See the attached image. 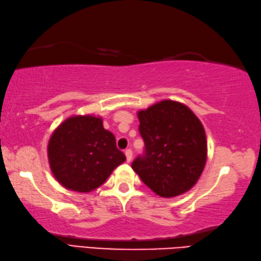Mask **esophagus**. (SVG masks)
<instances>
[{
  "label": "esophagus",
  "mask_w": 261,
  "mask_h": 261,
  "mask_svg": "<svg viewBox=\"0 0 261 261\" xmlns=\"http://www.w3.org/2000/svg\"><path fill=\"white\" fill-rule=\"evenodd\" d=\"M125 155H126V160H127V162H129L132 161V159H133V152H132V149H126L125 150Z\"/></svg>",
  "instance_id": "esophagus-1"
}]
</instances>
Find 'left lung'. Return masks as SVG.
<instances>
[{"label":"left lung","instance_id":"left-lung-1","mask_svg":"<svg viewBox=\"0 0 261 261\" xmlns=\"http://www.w3.org/2000/svg\"><path fill=\"white\" fill-rule=\"evenodd\" d=\"M145 155L132 169L162 198H174L192 189L206 163L204 127L182 102L162 100L137 112Z\"/></svg>","mask_w":261,"mask_h":261}]
</instances>
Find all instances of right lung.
<instances>
[{"mask_svg":"<svg viewBox=\"0 0 261 261\" xmlns=\"http://www.w3.org/2000/svg\"><path fill=\"white\" fill-rule=\"evenodd\" d=\"M48 160L52 174L63 188L88 193L99 188L126 158L113 133L94 115L68 117L51 134Z\"/></svg>","mask_w":261,"mask_h":261,"instance_id":"add662e5","label":"right lung"}]
</instances>
